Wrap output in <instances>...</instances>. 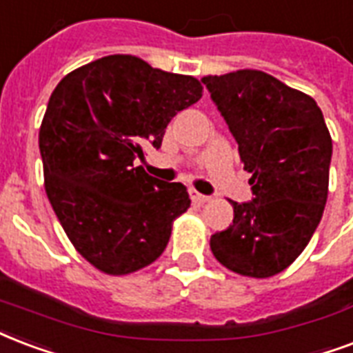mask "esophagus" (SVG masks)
<instances>
[{
	"instance_id": "34e87169",
	"label": "esophagus",
	"mask_w": 353,
	"mask_h": 353,
	"mask_svg": "<svg viewBox=\"0 0 353 353\" xmlns=\"http://www.w3.org/2000/svg\"><path fill=\"white\" fill-rule=\"evenodd\" d=\"M190 200L194 201V203H200V205H203V203H207V201L211 200V198L205 194H200L198 190H190Z\"/></svg>"
}]
</instances>
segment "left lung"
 Here are the masks:
<instances>
[{
    "label": "left lung",
    "mask_w": 353,
    "mask_h": 353,
    "mask_svg": "<svg viewBox=\"0 0 353 353\" xmlns=\"http://www.w3.org/2000/svg\"><path fill=\"white\" fill-rule=\"evenodd\" d=\"M239 144L254 200L211 236L220 265L248 278L283 272L302 254L327 200L332 134L311 96L261 70L201 77Z\"/></svg>",
    "instance_id": "8db88e82"
}]
</instances>
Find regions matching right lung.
<instances>
[{
	"label": "right lung",
	"instance_id": "obj_1",
	"mask_svg": "<svg viewBox=\"0 0 353 353\" xmlns=\"http://www.w3.org/2000/svg\"><path fill=\"white\" fill-rule=\"evenodd\" d=\"M192 75L107 55L64 75L42 118L44 188L64 233L109 276L152 265L190 207L187 187L148 176L142 144L161 148L166 125L201 98Z\"/></svg>",
	"mask_w": 353,
	"mask_h": 353
}]
</instances>
